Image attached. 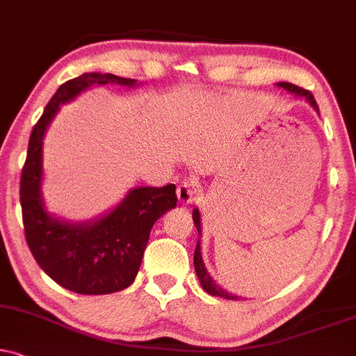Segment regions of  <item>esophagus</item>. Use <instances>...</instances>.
Here are the masks:
<instances>
[{"mask_svg": "<svg viewBox=\"0 0 356 356\" xmlns=\"http://www.w3.org/2000/svg\"><path fill=\"white\" fill-rule=\"evenodd\" d=\"M177 195H178L179 203L183 204L191 203V201H195L196 196H198V188H196L195 181H191V179H185V181H181L178 185Z\"/></svg>", "mask_w": 356, "mask_h": 356, "instance_id": "34e87169", "label": "esophagus"}]
</instances>
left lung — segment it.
Segmentation results:
<instances>
[{
	"mask_svg": "<svg viewBox=\"0 0 356 356\" xmlns=\"http://www.w3.org/2000/svg\"><path fill=\"white\" fill-rule=\"evenodd\" d=\"M275 86L280 87V89L291 92V94L297 95V97H304L307 102L312 105L314 111L318 112V105H317V102H315L314 95L310 94L309 90L302 89V87H299V86H293V84H291V82H277V84H275ZM193 221H195L196 229H198V234L201 236V232H203V231H201V214H200V209L198 208L193 209ZM193 262H195V270H196V275H198V279H200L201 287H203L204 291L209 293V296L222 297V299H227V300H238V299H241V297L236 296V293H231V292L225 291V289H222L221 285H218L216 280H213L211 275H209V272H208V269H206V266H204V262H203V256H201V243H200V239H198V244H196L195 261H193Z\"/></svg>",
	"mask_w": 356,
	"mask_h": 356,
	"instance_id": "left-lung-1",
	"label": "left lung"
}]
</instances>
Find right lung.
<instances>
[{
  "instance_id": "obj_1",
  "label": "right lung",
  "mask_w": 356,
  "mask_h": 356,
  "mask_svg": "<svg viewBox=\"0 0 356 356\" xmlns=\"http://www.w3.org/2000/svg\"><path fill=\"white\" fill-rule=\"evenodd\" d=\"M140 86L135 79L86 72L64 82L31 131L19 200L28 245L39 267L71 292L102 296L124 291L137 277L156 219L177 206V186H138L102 216L71 222L51 214L42 200V143L60 105L92 86Z\"/></svg>"
}]
</instances>
